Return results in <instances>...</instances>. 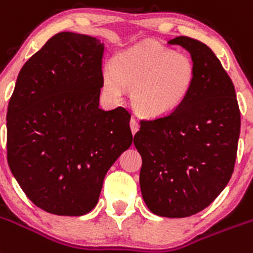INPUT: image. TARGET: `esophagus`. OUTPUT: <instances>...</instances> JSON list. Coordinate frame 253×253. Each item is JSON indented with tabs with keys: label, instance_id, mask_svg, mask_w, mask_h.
<instances>
[{
	"label": "esophagus",
	"instance_id": "esophagus-1",
	"mask_svg": "<svg viewBox=\"0 0 253 253\" xmlns=\"http://www.w3.org/2000/svg\"><path fill=\"white\" fill-rule=\"evenodd\" d=\"M129 126H131V131H132V135H135L137 131H139L140 128V124H139V121L136 120L135 117L131 118V121H129Z\"/></svg>",
	"mask_w": 253,
	"mask_h": 253
}]
</instances>
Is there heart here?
<instances>
[{"mask_svg": "<svg viewBox=\"0 0 253 253\" xmlns=\"http://www.w3.org/2000/svg\"><path fill=\"white\" fill-rule=\"evenodd\" d=\"M196 80L195 65L184 54L146 43L117 54L103 70L104 89L120 98L132 89V103L146 117L172 114L190 96Z\"/></svg>", "mask_w": 253, "mask_h": 253, "instance_id": "heart-1", "label": "heart"}]
</instances>
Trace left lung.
Returning a JSON list of instances; mask_svg holds the SVG:
<instances>
[{
    "label": "left lung",
    "mask_w": 253,
    "mask_h": 253,
    "mask_svg": "<svg viewBox=\"0 0 253 253\" xmlns=\"http://www.w3.org/2000/svg\"><path fill=\"white\" fill-rule=\"evenodd\" d=\"M168 44L190 52L196 80L177 111L140 122L133 144L142 158L140 187L149 210L186 218L208 208L229 182L241 113L234 85L208 45L188 37Z\"/></svg>",
    "instance_id": "left-lung-1"
}]
</instances>
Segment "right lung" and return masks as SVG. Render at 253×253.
<instances>
[{
	"label": "right lung",
	"instance_id": "1",
	"mask_svg": "<svg viewBox=\"0 0 253 253\" xmlns=\"http://www.w3.org/2000/svg\"><path fill=\"white\" fill-rule=\"evenodd\" d=\"M103 53L90 35H53L23 66L8 103V167L50 214L94 209L108 169L132 144L129 112L99 108Z\"/></svg>",
	"mask_w": 253,
	"mask_h": 253
}]
</instances>
